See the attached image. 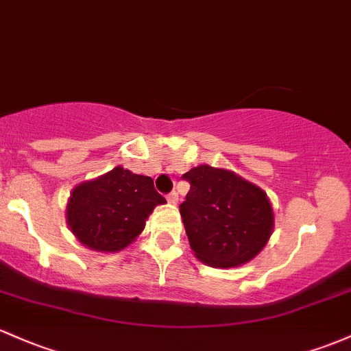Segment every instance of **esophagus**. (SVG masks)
I'll return each instance as SVG.
<instances>
[{
	"label": "esophagus",
	"mask_w": 351,
	"mask_h": 351,
	"mask_svg": "<svg viewBox=\"0 0 351 351\" xmlns=\"http://www.w3.org/2000/svg\"><path fill=\"white\" fill-rule=\"evenodd\" d=\"M177 201H179V195H177V192H171V194L167 195V202L169 204H177Z\"/></svg>",
	"instance_id": "obj_1"
}]
</instances>
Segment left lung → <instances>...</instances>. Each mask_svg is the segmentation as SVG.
<instances>
[{
  "label": "left lung",
  "mask_w": 351,
  "mask_h": 351,
  "mask_svg": "<svg viewBox=\"0 0 351 351\" xmlns=\"http://www.w3.org/2000/svg\"><path fill=\"white\" fill-rule=\"evenodd\" d=\"M182 177L191 189L179 210L195 258L213 267H236L254 259L274 229L266 192L229 169L207 164Z\"/></svg>",
  "instance_id": "8db88e82"
}]
</instances>
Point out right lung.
Masks as SVG:
<instances>
[{"instance_id": "add662e5", "label": "right lung", "mask_w": 351, "mask_h": 351, "mask_svg": "<svg viewBox=\"0 0 351 351\" xmlns=\"http://www.w3.org/2000/svg\"><path fill=\"white\" fill-rule=\"evenodd\" d=\"M165 199L154 180L123 169L75 186L66 202V224L84 246L99 252L122 251L145 228V221Z\"/></svg>"}]
</instances>
